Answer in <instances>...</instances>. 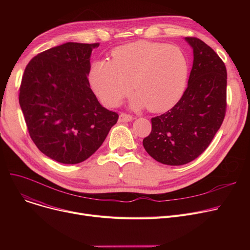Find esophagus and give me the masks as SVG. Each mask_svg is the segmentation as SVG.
I'll return each instance as SVG.
<instances>
[{"label": "esophagus", "mask_w": 250, "mask_h": 250, "mask_svg": "<svg viewBox=\"0 0 250 250\" xmlns=\"http://www.w3.org/2000/svg\"><path fill=\"white\" fill-rule=\"evenodd\" d=\"M134 120L133 115H129L126 113H121L120 117H118V122L120 123H127V122H132Z\"/></svg>", "instance_id": "34e87169"}]
</instances>
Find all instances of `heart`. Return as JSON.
Wrapping results in <instances>:
<instances>
[{
	"label": "heart",
	"instance_id": "1",
	"mask_svg": "<svg viewBox=\"0 0 250 250\" xmlns=\"http://www.w3.org/2000/svg\"><path fill=\"white\" fill-rule=\"evenodd\" d=\"M112 61H98L90 71L95 93L107 106H116L133 89L132 107L163 112L180 100L188 79V61L179 47L137 42L115 48Z\"/></svg>",
	"mask_w": 250,
	"mask_h": 250
}]
</instances>
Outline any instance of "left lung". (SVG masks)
<instances>
[{
	"mask_svg": "<svg viewBox=\"0 0 250 250\" xmlns=\"http://www.w3.org/2000/svg\"><path fill=\"white\" fill-rule=\"evenodd\" d=\"M193 50L188 88L167 112L153 117L143 140L147 153L162 164L191 162L208 148L224 121L227 71L213 48L196 37H186Z\"/></svg>",
	"mask_w": 250,
	"mask_h": 250,
	"instance_id": "1",
	"label": "left lung"
}]
</instances>
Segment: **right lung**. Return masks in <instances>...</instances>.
Here are the masks:
<instances>
[{"label": "right lung", "mask_w": 250, "mask_h": 250, "mask_svg": "<svg viewBox=\"0 0 250 250\" xmlns=\"http://www.w3.org/2000/svg\"><path fill=\"white\" fill-rule=\"evenodd\" d=\"M99 43L67 42L26 65L19 103L29 135L50 159L77 164L102 145L118 114L104 108L90 88L91 52Z\"/></svg>", "instance_id": "add662e5"}]
</instances>
